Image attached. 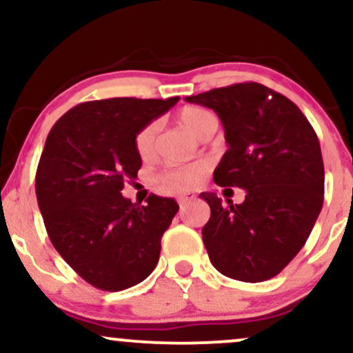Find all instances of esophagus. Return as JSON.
Segmentation results:
<instances>
[{
  "instance_id": "34e87169",
  "label": "esophagus",
  "mask_w": 353,
  "mask_h": 353,
  "mask_svg": "<svg viewBox=\"0 0 353 353\" xmlns=\"http://www.w3.org/2000/svg\"><path fill=\"white\" fill-rule=\"evenodd\" d=\"M192 197L194 196L190 192H179V194H177V202H179V204L182 205V204H185L188 201L192 199Z\"/></svg>"
}]
</instances>
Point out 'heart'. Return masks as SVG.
Returning <instances> with one entry per match:
<instances>
[{
  "instance_id": "obj_1",
  "label": "heart",
  "mask_w": 353,
  "mask_h": 353,
  "mask_svg": "<svg viewBox=\"0 0 353 353\" xmlns=\"http://www.w3.org/2000/svg\"><path fill=\"white\" fill-rule=\"evenodd\" d=\"M179 119L182 125L188 131L192 132L194 136L202 137L209 125L216 123L214 116L202 108L188 106L179 112ZM159 124L157 121L144 124L134 136V149L137 156L141 159H148L152 156L154 145H156V136ZM208 172V164L205 163H192L185 165H176V168H169L161 172L159 184L161 188L171 189V190H185L196 188L202 181V177Z\"/></svg>"
}]
</instances>
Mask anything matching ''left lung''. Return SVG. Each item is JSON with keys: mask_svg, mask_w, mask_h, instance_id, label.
Listing matches in <instances>:
<instances>
[{"mask_svg": "<svg viewBox=\"0 0 353 353\" xmlns=\"http://www.w3.org/2000/svg\"><path fill=\"white\" fill-rule=\"evenodd\" d=\"M185 101L214 109L224 124L229 149L214 182L245 190L242 204L201 194L210 208L202 228L210 262L236 281L272 279L305 244L322 209L319 137L292 101L264 84H230Z\"/></svg>", "mask_w": 353, "mask_h": 353, "instance_id": "8db88e82", "label": "left lung"}]
</instances>
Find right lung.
Segmentation results:
<instances>
[{"mask_svg":"<svg viewBox=\"0 0 353 353\" xmlns=\"http://www.w3.org/2000/svg\"><path fill=\"white\" fill-rule=\"evenodd\" d=\"M179 98L88 101L52 125L36 171V197L52 245L79 277L117 292L143 282L179 210L156 194L132 204L121 194L143 161L134 136Z\"/></svg>","mask_w":353,"mask_h":353,"instance_id":"1","label":"right lung"}]
</instances>
